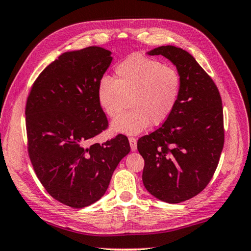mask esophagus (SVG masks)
<instances>
[{
	"label": "esophagus",
	"mask_w": 251,
	"mask_h": 251,
	"mask_svg": "<svg viewBox=\"0 0 251 251\" xmlns=\"http://www.w3.org/2000/svg\"><path fill=\"white\" fill-rule=\"evenodd\" d=\"M129 145L131 151H136V148H137V141H136L135 137H129Z\"/></svg>",
	"instance_id": "obj_1"
}]
</instances>
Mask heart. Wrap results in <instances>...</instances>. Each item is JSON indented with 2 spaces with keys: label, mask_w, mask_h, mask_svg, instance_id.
Masks as SVG:
<instances>
[{
  "label": "heart",
  "mask_w": 251,
  "mask_h": 251,
  "mask_svg": "<svg viewBox=\"0 0 251 251\" xmlns=\"http://www.w3.org/2000/svg\"><path fill=\"white\" fill-rule=\"evenodd\" d=\"M181 91L177 70L146 55L133 53L115 66V79L104 76L96 88L100 107L116 117L128 99V112L112 123L116 133L136 135L151 123L164 124L175 110Z\"/></svg>",
  "instance_id": "obj_1"
}]
</instances>
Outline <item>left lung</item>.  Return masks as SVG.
Segmentation results:
<instances>
[{
  "label": "left lung",
  "mask_w": 251,
  "mask_h": 251,
  "mask_svg": "<svg viewBox=\"0 0 251 251\" xmlns=\"http://www.w3.org/2000/svg\"><path fill=\"white\" fill-rule=\"evenodd\" d=\"M148 54L163 55L176 65L181 91L172 116L138 139L137 150L145 160L143 182L159 201L178 203L202 192L218 166L225 142L222 97L185 50L167 45Z\"/></svg>",
  "instance_id": "8db88e82"
}]
</instances>
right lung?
Masks as SVG:
<instances>
[{"instance_id":"add662e5","label":"right lung","mask_w":251,"mask_h":251,"mask_svg":"<svg viewBox=\"0 0 251 251\" xmlns=\"http://www.w3.org/2000/svg\"><path fill=\"white\" fill-rule=\"evenodd\" d=\"M110 54L99 46L62 54L35 79L26 100L34 172L50 196L73 208L99 201L130 151L122 134L101 145H86L108 127L96 88L112 62Z\"/></svg>"}]
</instances>
